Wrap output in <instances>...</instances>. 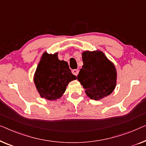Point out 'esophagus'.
Wrapping results in <instances>:
<instances>
[{"instance_id": "esophagus-1", "label": "esophagus", "mask_w": 146, "mask_h": 146, "mask_svg": "<svg viewBox=\"0 0 146 146\" xmlns=\"http://www.w3.org/2000/svg\"><path fill=\"white\" fill-rule=\"evenodd\" d=\"M72 73L73 75L77 76L78 75V73H79V70H78V69H74V70L72 71Z\"/></svg>"}]
</instances>
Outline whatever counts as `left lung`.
<instances>
[{"mask_svg": "<svg viewBox=\"0 0 146 146\" xmlns=\"http://www.w3.org/2000/svg\"><path fill=\"white\" fill-rule=\"evenodd\" d=\"M83 65L77 79L91 99L99 100L110 95L116 85L117 72L114 63L101 51H85Z\"/></svg>", "mask_w": 146, "mask_h": 146, "instance_id": "left-lung-1", "label": "left lung"}]
</instances>
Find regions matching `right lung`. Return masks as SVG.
Masks as SVG:
<instances>
[{"instance_id":"obj_1","label":"right lung","mask_w":146,"mask_h":146,"mask_svg":"<svg viewBox=\"0 0 146 146\" xmlns=\"http://www.w3.org/2000/svg\"><path fill=\"white\" fill-rule=\"evenodd\" d=\"M58 53L45 52L34 74V82L40 96L49 100L61 98L71 81L77 79L67 62L58 59Z\"/></svg>"}]
</instances>
